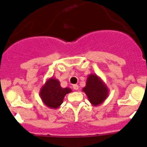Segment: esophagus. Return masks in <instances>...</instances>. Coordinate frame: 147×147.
Listing matches in <instances>:
<instances>
[{"label": "esophagus", "instance_id": "1", "mask_svg": "<svg viewBox=\"0 0 147 147\" xmlns=\"http://www.w3.org/2000/svg\"><path fill=\"white\" fill-rule=\"evenodd\" d=\"M73 88H74L75 90H78V88H79V87H78V85H73Z\"/></svg>", "mask_w": 147, "mask_h": 147}]
</instances>
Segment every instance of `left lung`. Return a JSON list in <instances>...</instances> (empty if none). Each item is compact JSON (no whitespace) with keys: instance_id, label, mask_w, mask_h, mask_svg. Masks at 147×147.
I'll return each instance as SVG.
<instances>
[{"instance_id":"8db88e82","label":"left lung","mask_w":147,"mask_h":147,"mask_svg":"<svg viewBox=\"0 0 147 147\" xmlns=\"http://www.w3.org/2000/svg\"><path fill=\"white\" fill-rule=\"evenodd\" d=\"M92 105L97 106L103 103L109 94V90L103 80L96 74H91L87 78L86 85L82 88Z\"/></svg>"}]
</instances>
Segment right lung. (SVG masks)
I'll use <instances>...</instances> for the list:
<instances>
[{"label": "right lung", "instance_id": "1", "mask_svg": "<svg viewBox=\"0 0 147 147\" xmlns=\"http://www.w3.org/2000/svg\"><path fill=\"white\" fill-rule=\"evenodd\" d=\"M71 92V89L69 87L63 88L60 86V81L57 79L51 77L41 87L39 96L46 106L57 109L63 103L65 95Z\"/></svg>", "mask_w": 147, "mask_h": 147}]
</instances>
